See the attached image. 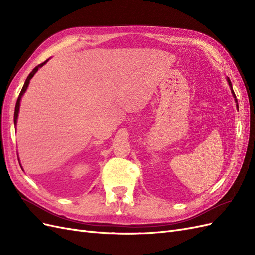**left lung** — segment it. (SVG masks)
I'll list each match as a JSON object with an SVG mask.
<instances>
[{
  "instance_id": "obj_1",
  "label": "left lung",
  "mask_w": 255,
  "mask_h": 255,
  "mask_svg": "<svg viewBox=\"0 0 255 255\" xmlns=\"http://www.w3.org/2000/svg\"><path fill=\"white\" fill-rule=\"evenodd\" d=\"M228 81H229V85H230V87H231V90H232V94H233L234 98H236V96H235V94H234V90H233V88H232V84H231V82H230L229 79H228ZM236 102H237V101H236Z\"/></svg>"
}]
</instances>
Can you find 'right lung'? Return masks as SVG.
Returning a JSON list of instances; mask_svg holds the SVG:
<instances>
[{"label":"right lung","mask_w":255,"mask_h":255,"mask_svg":"<svg viewBox=\"0 0 255 255\" xmlns=\"http://www.w3.org/2000/svg\"><path fill=\"white\" fill-rule=\"evenodd\" d=\"M47 61H48V60H45V61H43V63H41L40 65H38L37 67H35V68L33 69V71L28 74V76H27V79H26V81H25L24 85H23V87H22V89H21V92H20V95H19V98H18V100H17L16 107H14V119H13V121H14V126L17 125V118H18V114H19V107H20V100H21V97H22V95L24 94V92H25V90H26V88H27V86H28V84H29V81H30V79L33 78L34 74L37 72L38 69H39L40 67H42V66H43L45 63H47ZM19 164H20V163H19Z\"/></svg>","instance_id":"add662e5"}]
</instances>
